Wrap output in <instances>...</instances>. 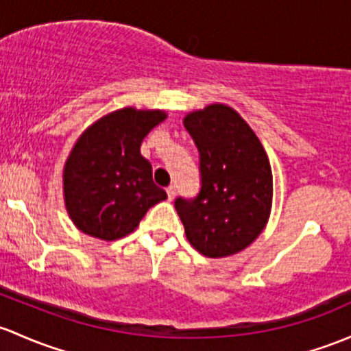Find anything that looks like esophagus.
Segmentation results:
<instances>
[{
	"instance_id": "obj_1",
	"label": "esophagus",
	"mask_w": 351,
	"mask_h": 351,
	"mask_svg": "<svg viewBox=\"0 0 351 351\" xmlns=\"http://www.w3.org/2000/svg\"><path fill=\"white\" fill-rule=\"evenodd\" d=\"M166 193H168L169 200H173V198H175V195H176V188L173 185H169L168 188H166Z\"/></svg>"
}]
</instances>
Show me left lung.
Returning <instances> with one entry per match:
<instances>
[{
	"instance_id": "8db88e82",
	"label": "left lung",
	"mask_w": 351,
	"mask_h": 351,
	"mask_svg": "<svg viewBox=\"0 0 351 351\" xmlns=\"http://www.w3.org/2000/svg\"><path fill=\"white\" fill-rule=\"evenodd\" d=\"M200 153L202 190L176 198L188 242L212 259L249 247L267 225L272 169L263 143L230 106L210 104L183 119Z\"/></svg>"
}]
</instances>
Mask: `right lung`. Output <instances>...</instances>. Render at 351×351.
<instances>
[{
    "label": "right lung",
    "instance_id": "add662e5",
    "mask_svg": "<svg viewBox=\"0 0 351 351\" xmlns=\"http://www.w3.org/2000/svg\"><path fill=\"white\" fill-rule=\"evenodd\" d=\"M168 117L161 109L123 108L92 123L64 166V202L73 225L101 241L136 230L153 205L168 198L141 154L147 132Z\"/></svg>",
    "mask_w": 351,
    "mask_h": 351
}]
</instances>
